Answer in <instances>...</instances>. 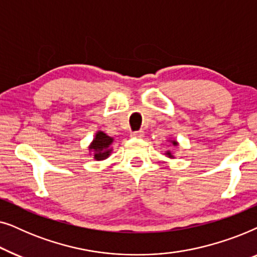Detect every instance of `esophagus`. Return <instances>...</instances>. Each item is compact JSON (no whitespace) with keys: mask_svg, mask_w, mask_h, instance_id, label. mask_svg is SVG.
<instances>
[{"mask_svg":"<svg viewBox=\"0 0 257 257\" xmlns=\"http://www.w3.org/2000/svg\"><path fill=\"white\" fill-rule=\"evenodd\" d=\"M131 137H132V138H143V137H144V131H143V130H139V131L132 132L131 133Z\"/></svg>","mask_w":257,"mask_h":257,"instance_id":"1","label":"esophagus"}]
</instances>
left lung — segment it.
Masks as SVG:
<instances>
[{"mask_svg":"<svg viewBox=\"0 0 257 257\" xmlns=\"http://www.w3.org/2000/svg\"><path fill=\"white\" fill-rule=\"evenodd\" d=\"M171 143L173 144V146H178V143H177V140H171ZM165 154H166V156H167L168 158H174L173 154L171 153V151H167V152L165 153Z\"/></svg>","mask_w":257,"mask_h":257,"instance_id":"left-lung-1","label":"left lung"}]
</instances>
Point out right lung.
I'll return each instance as SVG.
<instances>
[{"label": "right lung", "instance_id": "add662e5", "mask_svg": "<svg viewBox=\"0 0 257 257\" xmlns=\"http://www.w3.org/2000/svg\"><path fill=\"white\" fill-rule=\"evenodd\" d=\"M113 143V138L108 137L103 131H98L94 136L93 142L89 146L90 151L93 152V158L96 160H104L108 158L111 153V144Z\"/></svg>", "mask_w": 257, "mask_h": 257}]
</instances>
